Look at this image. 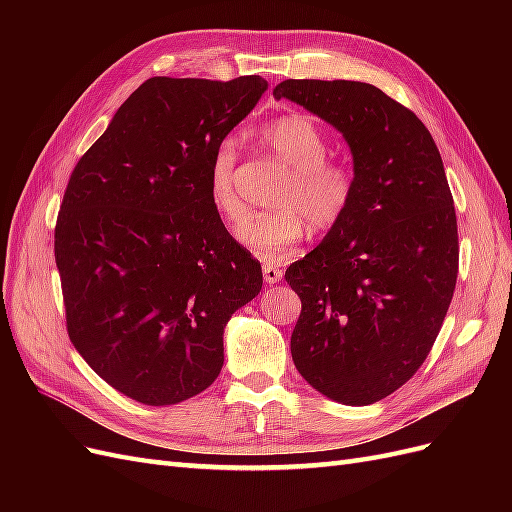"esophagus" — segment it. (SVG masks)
I'll return each instance as SVG.
<instances>
[{
  "label": "esophagus",
  "instance_id": "obj_1",
  "mask_svg": "<svg viewBox=\"0 0 512 512\" xmlns=\"http://www.w3.org/2000/svg\"><path fill=\"white\" fill-rule=\"evenodd\" d=\"M262 273H265V282L267 284H277V282L282 280V275H284L280 265H275V262H271V260L262 265Z\"/></svg>",
  "mask_w": 512,
  "mask_h": 512
}]
</instances>
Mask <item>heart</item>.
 Segmentation results:
<instances>
[{
	"instance_id": "1",
	"label": "heart",
	"mask_w": 512,
	"mask_h": 512,
	"mask_svg": "<svg viewBox=\"0 0 512 512\" xmlns=\"http://www.w3.org/2000/svg\"><path fill=\"white\" fill-rule=\"evenodd\" d=\"M262 141L290 170L280 183L275 209L254 213L237 228V239L254 254L277 260L297 245L307 224L329 230L344 218L354 198V173L329 156V141L314 119L288 115L262 130ZM239 147L235 138H222L209 162L207 188L213 209L226 222H237L245 205L237 192Z\"/></svg>"
}]
</instances>
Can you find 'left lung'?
<instances>
[{
    "mask_svg": "<svg viewBox=\"0 0 512 512\" xmlns=\"http://www.w3.org/2000/svg\"><path fill=\"white\" fill-rule=\"evenodd\" d=\"M273 96L342 132L356 181L344 218L286 269L303 305L292 361L318 393L369 406L423 365L455 292L457 215L440 151L410 108L369 83L288 79Z\"/></svg>",
    "mask_w": 512,
    "mask_h": 512,
    "instance_id": "8db88e82",
    "label": "left lung"
}]
</instances>
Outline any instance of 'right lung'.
I'll use <instances>...</instances> for the list:
<instances>
[{
	"label": "right lung",
	"instance_id": "obj_1",
	"mask_svg": "<svg viewBox=\"0 0 512 512\" xmlns=\"http://www.w3.org/2000/svg\"><path fill=\"white\" fill-rule=\"evenodd\" d=\"M267 81L153 76L74 166L55 226L70 342L145 406L203 393L224 327L262 288L260 262L213 209L211 153Z\"/></svg>",
	"mask_w": 512,
	"mask_h": 512
}]
</instances>
